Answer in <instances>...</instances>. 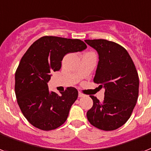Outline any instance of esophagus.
<instances>
[{
  "label": "esophagus",
  "mask_w": 151,
  "mask_h": 151,
  "mask_svg": "<svg viewBox=\"0 0 151 151\" xmlns=\"http://www.w3.org/2000/svg\"><path fill=\"white\" fill-rule=\"evenodd\" d=\"M85 96V95L83 94V93L81 91H79V97H83V96Z\"/></svg>",
  "instance_id": "esophagus-1"
}]
</instances>
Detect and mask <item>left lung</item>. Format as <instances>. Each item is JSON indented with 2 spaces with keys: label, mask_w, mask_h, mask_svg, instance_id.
<instances>
[{
  "label": "left lung",
  "mask_w": 151,
  "mask_h": 151,
  "mask_svg": "<svg viewBox=\"0 0 151 151\" xmlns=\"http://www.w3.org/2000/svg\"><path fill=\"white\" fill-rule=\"evenodd\" d=\"M85 42L99 55L93 82L105 89L103 102L90 96L93 104L86 113L88 121L99 129H117L128 121L137 104V68L127 50L118 43L102 39Z\"/></svg>",
  "instance_id": "8db88e82"
}]
</instances>
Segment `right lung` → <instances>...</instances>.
Returning <instances> with one entry per match:
<instances>
[{
  "mask_svg": "<svg viewBox=\"0 0 151 151\" xmlns=\"http://www.w3.org/2000/svg\"><path fill=\"white\" fill-rule=\"evenodd\" d=\"M78 39L45 36L32 43L22 58L15 72L14 90L21 111L31 125L49 131L61 126L78 97V90L68 87L61 94L50 92V73L61 69L68 53L85 50Z\"/></svg>",
  "mask_w": 151,
  "mask_h": 151,
  "instance_id": "add662e5",
  "label": "right lung"
}]
</instances>
